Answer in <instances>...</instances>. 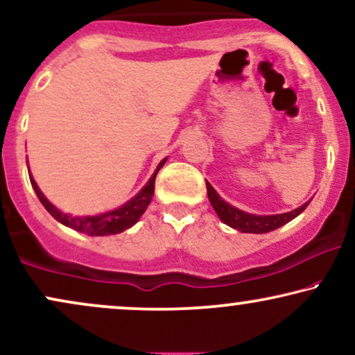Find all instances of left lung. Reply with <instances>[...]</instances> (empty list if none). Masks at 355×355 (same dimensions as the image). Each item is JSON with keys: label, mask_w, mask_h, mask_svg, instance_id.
Here are the masks:
<instances>
[{"label": "left lung", "mask_w": 355, "mask_h": 355, "mask_svg": "<svg viewBox=\"0 0 355 355\" xmlns=\"http://www.w3.org/2000/svg\"><path fill=\"white\" fill-rule=\"evenodd\" d=\"M206 190H208V198L211 206H213V209L216 211L219 219H221L224 224L231 226L232 230H237L241 232H252V234H263V232L278 230V227H282L284 224L290 223L291 219L297 218L298 214H302L309 205V201H306V203L300 206V208L288 211V213L267 214V216H262V214L245 213V211L236 208V206L224 201L221 196L218 195V191L209 185V182H206Z\"/></svg>", "instance_id": "1"}]
</instances>
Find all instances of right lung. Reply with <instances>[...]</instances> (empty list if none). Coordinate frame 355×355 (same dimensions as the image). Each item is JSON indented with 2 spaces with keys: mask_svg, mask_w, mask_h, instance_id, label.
I'll list each match as a JSON object with an SVG mask.
<instances>
[{
  "mask_svg": "<svg viewBox=\"0 0 355 355\" xmlns=\"http://www.w3.org/2000/svg\"><path fill=\"white\" fill-rule=\"evenodd\" d=\"M165 162H167V159H164L162 162L157 165L155 172L149 178V182H147L146 185L141 188V191H139L134 198L129 200L128 203H124L123 206H119V208H116L113 211H107V213L89 214V216H73V214H67L64 211H60L57 206H53L51 201L44 196V193L40 191V188L37 187V183H35L34 177L31 173H29V178H31V185H33L35 195H37V198L40 200V203L44 205V208H46L58 223H62L64 226L71 227V230L83 232V234H88V236H111V234H119V232L132 227L134 224L139 221V218L144 214L147 206L150 205L152 196H154L157 172L164 167Z\"/></svg>",
  "mask_w": 355,
  "mask_h": 355,
  "instance_id": "add662e5",
  "label": "right lung"
}]
</instances>
